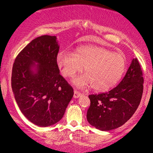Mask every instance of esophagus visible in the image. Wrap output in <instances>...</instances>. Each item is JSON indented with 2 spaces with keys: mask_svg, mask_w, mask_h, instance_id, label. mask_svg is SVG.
<instances>
[{
  "mask_svg": "<svg viewBox=\"0 0 153 153\" xmlns=\"http://www.w3.org/2000/svg\"><path fill=\"white\" fill-rule=\"evenodd\" d=\"M81 95H82V94L81 93L79 92V91H76V90L74 91V98H75V99H76V98H79L80 96H81Z\"/></svg>",
  "mask_w": 153,
  "mask_h": 153,
  "instance_id": "esophagus-1",
  "label": "esophagus"
}]
</instances>
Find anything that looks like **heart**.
<instances>
[{
  "instance_id": "heart-1",
  "label": "heart",
  "mask_w": 153,
  "mask_h": 153,
  "mask_svg": "<svg viewBox=\"0 0 153 153\" xmlns=\"http://www.w3.org/2000/svg\"><path fill=\"white\" fill-rule=\"evenodd\" d=\"M57 63L66 78H72L83 68L85 73L75 78L73 82L78 88L91 85L96 91H108L114 86L126 68V59L123 54L96 46L80 47L73 54L59 52Z\"/></svg>"
}]
</instances>
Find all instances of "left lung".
<instances>
[{
  "label": "left lung",
  "mask_w": 153,
  "mask_h": 153,
  "mask_svg": "<svg viewBox=\"0 0 153 153\" xmlns=\"http://www.w3.org/2000/svg\"><path fill=\"white\" fill-rule=\"evenodd\" d=\"M143 74L138 59H133L125 76L108 92L91 94L87 120L101 131L123 125L137 110L143 92Z\"/></svg>",
  "instance_id": "8db88e82"
}]
</instances>
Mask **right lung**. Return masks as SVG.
I'll list each match as a JSON object with an SVG mask.
<instances>
[{
    "label": "right lung",
    "mask_w": 153,
    "mask_h": 153,
    "mask_svg": "<svg viewBox=\"0 0 153 153\" xmlns=\"http://www.w3.org/2000/svg\"><path fill=\"white\" fill-rule=\"evenodd\" d=\"M59 48L55 36H39L19 52L12 69L16 101L26 118L39 127L58 122L74 94L59 74Z\"/></svg>",
    "instance_id": "add662e5"
}]
</instances>
